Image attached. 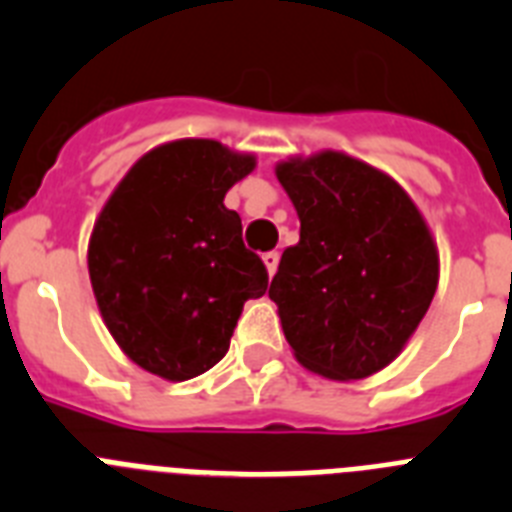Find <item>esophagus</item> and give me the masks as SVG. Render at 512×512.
Wrapping results in <instances>:
<instances>
[{"instance_id":"obj_1","label":"esophagus","mask_w":512,"mask_h":512,"mask_svg":"<svg viewBox=\"0 0 512 512\" xmlns=\"http://www.w3.org/2000/svg\"><path fill=\"white\" fill-rule=\"evenodd\" d=\"M261 261H264V266H266V274H269V277H274V271H277V266H279V253L277 251L264 253V256H261Z\"/></svg>"}]
</instances>
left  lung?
Returning <instances> with one entry per match:
<instances>
[{"mask_svg": "<svg viewBox=\"0 0 512 512\" xmlns=\"http://www.w3.org/2000/svg\"><path fill=\"white\" fill-rule=\"evenodd\" d=\"M300 217L269 297L307 372L356 382L390 366L431 307L441 261L423 212L377 166L343 151L274 166Z\"/></svg>", "mask_w": 512, "mask_h": 512, "instance_id": "1", "label": "left lung"}]
</instances>
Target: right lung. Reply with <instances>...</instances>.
Listing matches in <instances>:
<instances>
[{"label": "right lung", "mask_w": 512, "mask_h": 512, "mask_svg": "<svg viewBox=\"0 0 512 512\" xmlns=\"http://www.w3.org/2000/svg\"><path fill=\"white\" fill-rule=\"evenodd\" d=\"M256 156L212 138L161 143L112 189L89 235L99 315L140 369L184 382L228 354L243 305L266 292V269L223 205Z\"/></svg>", "instance_id": "1"}]
</instances>
